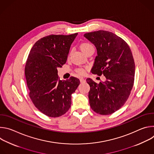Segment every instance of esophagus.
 <instances>
[{
	"label": "esophagus",
	"instance_id": "obj_1",
	"mask_svg": "<svg viewBox=\"0 0 154 154\" xmlns=\"http://www.w3.org/2000/svg\"><path fill=\"white\" fill-rule=\"evenodd\" d=\"M80 81L81 83H85L86 82V80L83 78H80Z\"/></svg>",
	"mask_w": 154,
	"mask_h": 154
}]
</instances>
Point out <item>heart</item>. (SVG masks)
<instances>
[{
  "instance_id": "heart-1",
  "label": "heart",
  "mask_w": 154,
  "mask_h": 154,
  "mask_svg": "<svg viewBox=\"0 0 154 154\" xmlns=\"http://www.w3.org/2000/svg\"><path fill=\"white\" fill-rule=\"evenodd\" d=\"M80 49L85 55H86L88 53H89L91 51H94V46L91 45V44H90L89 42L82 43L80 45ZM76 72L79 75H83L85 74V71L82 68H79L76 69Z\"/></svg>"
}]
</instances>
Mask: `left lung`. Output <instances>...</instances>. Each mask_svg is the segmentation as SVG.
I'll return each instance as SVG.
<instances>
[{
    "label": "left lung",
    "mask_w": 154,
    "mask_h": 154,
    "mask_svg": "<svg viewBox=\"0 0 154 154\" xmlns=\"http://www.w3.org/2000/svg\"><path fill=\"white\" fill-rule=\"evenodd\" d=\"M84 36L97 49L91 72L106 79L99 83L86 79L90 86V106L99 115L112 114L124 105L134 86L135 66L132 53L128 44L112 32L98 30Z\"/></svg>",
    "instance_id": "1"
}]
</instances>
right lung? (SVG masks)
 <instances>
[{
  "instance_id": "add662e5",
  "label": "right lung",
  "mask_w": 154,
  "mask_h": 154,
  "mask_svg": "<svg viewBox=\"0 0 154 154\" xmlns=\"http://www.w3.org/2000/svg\"><path fill=\"white\" fill-rule=\"evenodd\" d=\"M78 35H50L37 41L28 56L25 75L30 99L37 109L49 117L66 113L71 94L80 84L77 78L60 80L57 68L66 62L71 44Z\"/></svg>"
}]
</instances>
